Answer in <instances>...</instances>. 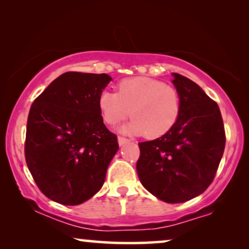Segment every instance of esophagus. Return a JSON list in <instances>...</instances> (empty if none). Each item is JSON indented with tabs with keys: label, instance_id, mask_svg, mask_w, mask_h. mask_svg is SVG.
<instances>
[{
	"label": "esophagus",
	"instance_id": "1",
	"mask_svg": "<svg viewBox=\"0 0 249 249\" xmlns=\"http://www.w3.org/2000/svg\"><path fill=\"white\" fill-rule=\"evenodd\" d=\"M118 142H119V145L122 146V145L127 144V142H129V139L122 137V136H119V137H118Z\"/></svg>",
	"mask_w": 249,
	"mask_h": 249
}]
</instances>
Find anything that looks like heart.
<instances>
[{
	"instance_id": "b5f03b06",
	"label": "heart",
	"mask_w": 249,
	"mask_h": 249,
	"mask_svg": "<svg viewBox=\"0 0 249 249\" xmlns=\"http://www.w3.org/2000/svg\"><path fill=\"white\" fill-rule=\"evenodd\" d=\"M98 107L107 124H118L130 114L124 131L159 138L177 124L181 101L170 85L149 77H134L119 81L117 93L102 91Z\"/></svg>"
}]
</instances>
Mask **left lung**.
Here are the masks:
<instances>
[{"instance_id": "1", "label": "left lung", "mask_w": 249, "mask_h": 249, "mask_svg": "<svg viewBox=\"0 0 249 249\" xmlns=\"http://www.w3.org/2000/svg\"><path fill=\"white\" fill-rule=\"evenodd\" d=\"M181 110L162 137L139 142L136 164L142 185L166 203H182L205 192L216 175L226 146L219 105L196 83L173 73Z\"/></svg>"}]
</instances>
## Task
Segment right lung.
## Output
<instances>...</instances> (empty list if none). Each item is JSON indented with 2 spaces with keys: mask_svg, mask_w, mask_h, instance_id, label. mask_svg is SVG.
Segmentation results:
<instances>
[{
  "mask_svg": "<svg viewBox=\"0 0 249 249\" xmlns=\"http://www.w3.org/2000/svg\"><path fill=\"white\" fill-rule=\"evenodd\" d=\"M112 78L107 73L66 72L34 101L25 158L34 181L47 198L79 205L103 186L119 148L104 124L98 97Z\"/></svg>",
  "mask_w": 249,
  "mask_h": 249,
  "instance_id": "obj_1",
  "label": "right lung"
}]
</instances>
